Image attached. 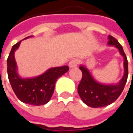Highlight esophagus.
Wrapping results in <instances>:
<instances>
[{"instance_id":"esophagus-1","label":"esophagus","mask_w":133,"mask_h":133,"mask_svg":"<svg viewBox=\"0 0 133 133\" xmlns=\"http://www.w3.org/2000/svg\"><path fill=\"white\" fill-rule=\"evenodd\" d=\"M78 64V60H77V59H72V60L69 62L68 66H69V68H75V67L77 66Z\"/></svg>"}]
</instances>
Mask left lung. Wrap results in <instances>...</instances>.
<instances>
[{"instance_id":"8db88e82","label":"left lung","mask_w":133,"mask_h":133,"mask_svg":"<svg viewBox=\"0 0 133 133\" xmlns=\"http://www.w3.org/2000/svg\"><path fill=\"white\" fill-rule=\"evenodd\" d=\"M108 45L115 47L119 50L120 55L123 57L124 74L123 78L117 83H101L92 77L85 65H81L79 68L82 71L83 78L78 85V92L83 102L91 108H103L115 102L123 92L128 79V60L123 47L111 35L108 36Z\"/></svg>"}]
</instances>
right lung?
Listing matches in <instances>:
<instances>
[{
  "label": "right lung",
  "mask_w": 133,
  "mask_h": 133,
  "mask_svg": "<svg viewBox=\"0 0 133 133\" xmlns=\"http://www.w3.org/2000/svg\"><path fill=\"white\" fill-rule=\"evenodd\" d=\"M33 37L28 36L25 39ZM15 44L10 50L7 60L8 79L13 91L23 103L32 105H43L50 101L52 97L56 81L69 70L67 65L51 68L43 74L33 78H22L18 72L15 59V52L21 43Z\"/></svg>",
  "instance_id": "obj_1"
}]
</instances>
